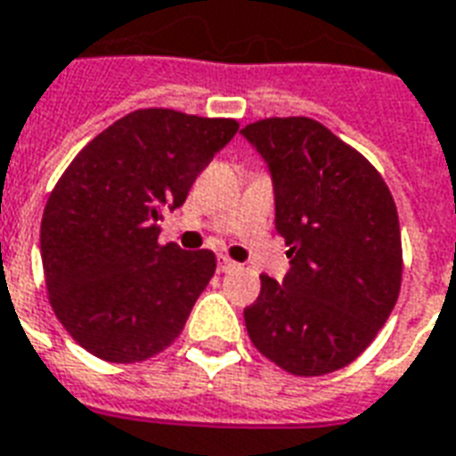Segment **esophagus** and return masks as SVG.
<instances>
[{"label":"esophagus","mask_w":456,"mask_h":456,"mask_svg":"<svg viewBox=\"0 0 456 456\" xmlns=\"http://www.w3.org/2000/svg\"><path fill=\"white\" fill-rule=\"evenodd\" d=\"M236 267V263L232 258H227V256H220V258H217V270H220V273H229V270H234Z\"/></svg>","instance_id":"34e87169"}]
</instances>
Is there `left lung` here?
Segmentation results:
<instances>
[{"mask_svg":"<svg viewBox=\"0 0 456 456\" xmlns=\"http://www.w3.org/2000/svg\"><path fill=\"white\" fill-rule=\"evenodd\" d=\"M270 165L274 227L289 246L282 284L260 274L243 321L253 346L297 378L335 373L366 352L402 289L395 198L356 148L308 117L241 128Z\"/></svg>","mask_w":456,"mask_h":456,"instance_id":"8db88e82","label":"left lung"}]
</instances>
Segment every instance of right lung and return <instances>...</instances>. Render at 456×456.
<instances>
[{
  "label": "right lung",
  "instance_id": "right-lung-1",
  "mask_svg": "<svg viewBox=\"0 0 456 456\" xmlns=\"http://www.w3.org/2000/svg\"><path fill=\"white\" fill-rule=\"evenodd\" d=\"M236 131L239 121L224 117L135 110L59 176L45 205L40 256L52 311L86 352L141 363L182 335L217 260L208 248L159 243L158 222L183 205Z\"/></svg>",
  "mask_w": 456,
  "mask_h": 456
}]
</instances>
